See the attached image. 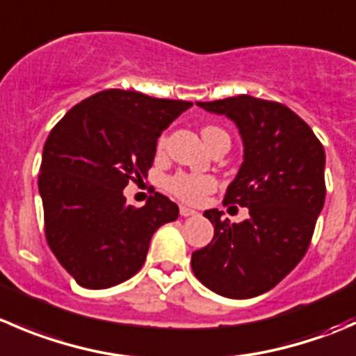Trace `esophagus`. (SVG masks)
Listing matches in <instances>:
<instances>
[{
	"label": "esophagus",
	"instance_id": "esophagus-1",
	"mask_svg": "<svg viewBox=\"0 0 356 356\" xmlns=\"http://www.w3.org/2000/svg\"><path fill=\"white\" fill-rule=\"evenodd\" d=\"M179 212H181L182 217H193V216H196V213H198V212H196V210L188 209V207H184V205H181Z\"/></svg>",
	"mask_w": 356,
	"mask_h": 356
}]
</instances>
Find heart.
<instances>
[{"label": "heart", "instance_id": "heart-1", "mask_svg": "<svg viewBox=\"0 0 356 356\" xmlns=\"http://www.w3.org/2000/svg\"><path fill=\"white\" fill-rule=\"evenodd\" d=\"M217 130L219 129H216V127H205V129L202 130L203 139L209 137L210 134L217 132ZM163 146L165 137H161V139L158 140V147L161 149ZM167 186L177 198L184 200V202L188 203H198L202 202L203 196H205L207 193L212 191L216 182H213L212 177L203 174H177L174 175V177L168 179Z\"/></svg>", "mask_w": 356, "mask_h": 356}]
</instances>
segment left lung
<instances>
[{
  "instance_id": "8db88e82",
  "label": "left lung",
  "mask_w": 356,
  "mask_h": 356,
  "mask_svg": "<svg viewBox=\"0 0 356 356\" xmlns=\"http://www.w3.org/2000/svg\"><path fill=\"white\" fill-rule=\"evenodd\" d=\"M196 106L224 115L240 132L243 161L224 205L247 207L248 219L229 222L220 210H205L213 238L193 252V273L222 298H255L308 250L325 202V151L308 123L280 102L238 95Z\"/></svg>"
}]
</instances>
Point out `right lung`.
Wrapping results in <instances>:
<instances>
[{"label": "right lung", "mask_w": 356, "mask_h": 356, "mask_svg": "<svg viewBox=\"0 0 356 356\" xmlns=\"http://www.w3.org/2000/svg\"><path fill=\"white\" fill-rule=\"evenodd\" d=\"M193 102L104 90L69 109L43 146L40 195L44 234L76 284L108 289L143 268L154 231L179 207L154 193L127 205L129 181L147 177L156 140Z\"/></svg>", "instance_id": "1"}]
</instances>
